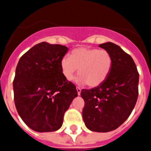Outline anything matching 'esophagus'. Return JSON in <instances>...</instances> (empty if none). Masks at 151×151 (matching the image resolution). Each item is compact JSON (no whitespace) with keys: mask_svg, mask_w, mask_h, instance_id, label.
<instances>
[{"mask_svg":"<svg viewBox=\"0 0 151 151\" xmlns=\"http://www.w3.org/2000/svg\"><path fill=\"white\" fill-rule=\"evenodd\" d=\"M76 90H77V92H78V95H80V94H81V91H82V89L80 88L79 87H76Z\"/></svg>","mask_w":151,"mask_h":151,"instance_id":"esophagus-1","label":"esophagus"}]
</instances>
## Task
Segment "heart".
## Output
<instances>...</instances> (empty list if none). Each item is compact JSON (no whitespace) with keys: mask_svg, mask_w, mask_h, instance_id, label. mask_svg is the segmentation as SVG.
<instances>
[{"mask_svg":"<svg viewBox=\"0 0 151 151\" xmlns=\"http://www.w3.org/2000/svg\"><path fill=\"white\" fill-rule=\"evenodd\" d=\"M62 72L72 80L78 69L77 82L97 87L104 82L111 71L113 57L110 52L89 47H78L72 51L71 57L64 56L60 61Z\"/></svg>","mask_w":151,"mask_h":151,"instance_id":"1","label":"heart"}]
</instances>
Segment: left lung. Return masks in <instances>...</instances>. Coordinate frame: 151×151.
Here are the masks:
<instances>
[{
  "mask_svg": "<svg viewBox=\"0 0 151 151\" xmlns=\"http://www.w3.org/2000/svg\"><path fill=\"white\" fill-rule=\"evenodd\" d=\"M100 47L110 52L113 66L104 82L91 89H82V116L86 127L97 132L115 130L132 112L138 96L139 74L134 60L112 42Z\"/></svg>",
  "mask_w": 151,
  "mask_h": 151,
  "instance_id": "8db88e82",
  "label": "left lung"
}]
</instances>
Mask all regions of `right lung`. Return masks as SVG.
I'll list each match as a JSON object with an SVG mask.
<instances>
[{
	"mask_svg": "<svg viewBox=\"0 0 151 151\" xmlns=\"http://www.w3.org/2000/svg\"><path fill=\"white\" fill-rule=\"evenodd\" d=\"M60 45L41 42L21 57L13 80L19 115L38 132L57 131L78 92L63 74L60 61L68 51Z\"/></svg>",
	"mask_w": 151,
	"mask_h": 151,
	"instance_id": "add662e5",
	"label": "right lung"
}]
</instances>
